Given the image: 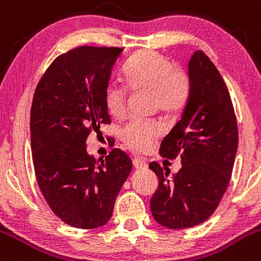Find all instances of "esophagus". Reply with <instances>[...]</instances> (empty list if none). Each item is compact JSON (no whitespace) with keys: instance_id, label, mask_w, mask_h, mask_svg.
<instances>
[{"instance_id":"obj_1","label":"esophagus","mask_w":261,"mask_h":261,"mask_svg":"<svg viewBox=\"0 0 261 261\" xmlns=\"http://www.w3.org/2000/svg\"><path fill=\"white\" fill-rule=\"evenodd\" d=\"M133 164H134V166H135L136 169H139V170L146 169V167H147L146 161H145L144 159H141V158H135V159H134Z\"/></svg>"}]
</instances>
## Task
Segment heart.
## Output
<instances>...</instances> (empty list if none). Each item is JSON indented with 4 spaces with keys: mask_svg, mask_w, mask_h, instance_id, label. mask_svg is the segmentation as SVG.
<instances>
[{
    "mask_svg": "<svg viewBox=\"0 0 261 261\" xmlns=\"http://www.w3.org/2000/svg\"><path fill=\"white\" fill-rule=\"evenodd\" d=\"M130 89L152 91V108L165 114H176L185 108L191 92L190 76L164 55L141 51L131 57L123 67ZM127 86L110 81L103 92V103L115 119L125 117ZM164 134V125L156 119H133L120 131L123 144L135 151H150L156 140Z\"/></svg>",
    "mask_w": 261,
    "mask_h": 261,
    "instance_id": "obj_1",
    "label": "heart"
}]
</instances>
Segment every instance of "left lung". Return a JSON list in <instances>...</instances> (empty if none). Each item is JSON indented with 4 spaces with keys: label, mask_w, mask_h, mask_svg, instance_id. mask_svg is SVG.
Instances as JSON below:
<instances>
[{
    "label": "left lung",
    "mask_w": 261,
    "mask_h": 261,
    "mask_svg": "<svg viewBox=\"0 0 261 261\" xmlns=\"http://www.w3.org/2000/svg\"><path fill=\"white\" fill-rule=\"evenodd\" d=\"M189 76L190 97L160 147L163 158L180 156L182 166L169 177L166 167L149 165L159 179L150 200L152 216L169 229L195 226L213 215L230 182L239 141L226 85L202 51L191 57Z\"/></svg>",
    "instance_id": "left-lung-1"
}]
</instances>
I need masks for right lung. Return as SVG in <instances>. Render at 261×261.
Masks as SVG:
<instances>
[{"mask_svg":"<svg viewBox=\"0 0 261 261\" xmlns=\"http://www.w3.org/2000/svg\"><path fill=\"white\" fill-rule=\"evenodd\" d=\"M120 47L79 46L60 55L38 81L31 108V149L41 193L55 215L79 229L110 220L133 161L112 149L96 161L86 139L111 123L103 92Z\"/></svg>","mask_w":261,"mask_h":261,"instance_id":"obj_1","label":"right lung"}]
</instances>
